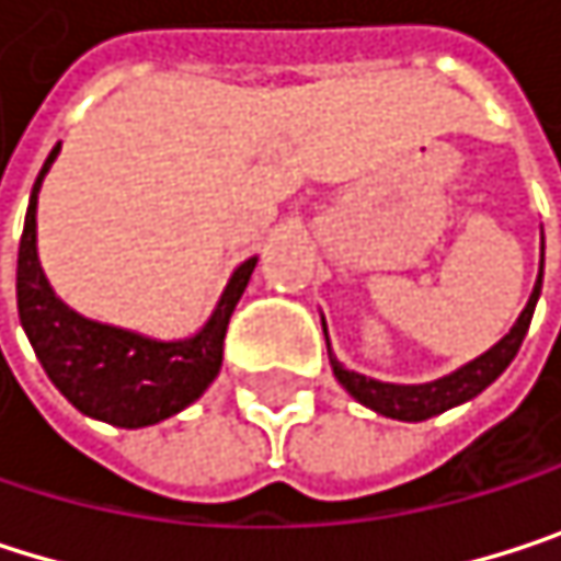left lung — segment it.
Here are the masks:
<instances>
[{
	"label": "left lung",
	"instance_id": "left-lung-1",
	"mask_svg": "<svg viewBox=\"0 0 561 561\" xmlns=\"http://www.w3.org/2000/svg\"><path fill=\"white\" fill-rule=\"evenodd\" d=\"M539 293H542V262H539V275H536V286H533V296L526 302V309L519 312L516 325L510 329V335H503L490 352H483L480 358L467 362L463 368L437 378V381H427V385H391V381H378V378H368V375H358V371H348L335 352H332V342H329V329H325V319H322V329H325V345H329V362H332V371L339 378V385L365 408H371L375 414L381 417H391V421H408V424H417V421H427V417H437L457 404H467L473 401L480 391H486L506 368L510 362L516 358L526 332H529V322H533V312H536V302H539Z\"/></svg>",
	"mask_w": 561,
	"mask_h": 561
}]
</instances>
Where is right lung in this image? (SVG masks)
I'll use <instances>...</instances> for the list:
<instances>
[{"label": "right lung", "instance_id": "right-lung-1", "mask_svg": "<svg viewBox=\"0 0 561 561\" xmlns=\"http://www.w3.org/2000/svg\"><path fill=\"white\" fill-rule=\"evenodd\" d=\"M61 144H55L42 173L35 176L19 242L15 296L22 329L51 385L81 414L127 431L160 424L190 408L219 375L229 316L242 299L259 259L252 255L232 268L213 316L190 339L160 342L130 329L84 319L55 296L38 262V190Z\"/></svg>", "mask_w": 561, "mask_h": 561}]
</instances>
